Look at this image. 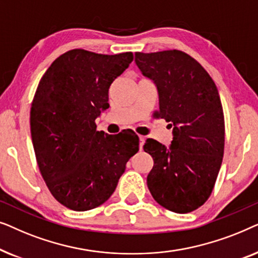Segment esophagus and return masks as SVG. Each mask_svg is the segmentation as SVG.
Returning a JSON list of instances; mask_svg holds the SVG:
<instances>
[{
	"mask_svg": "<svg viewBox=\"0 0 258 258\" xmlns=\"http://www.w3.org/2000/svg\"><path fill=\"white\" fill-rule=\"evenodd\" d=\"M139 139H140V149L142 150L143 143H144V141H146V137H144V136H139Z\"/></svg>",
	"mask_w": 258,
	"mask_h": 258,
	"instance_id": "34e87169",
	"label": "esophagus"
}]
</instances>
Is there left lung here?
Instances as JSON below:
<instances>
[{"label": "left lung", "instance_id": "8db88e82", "mask_svg": "<svg viewBox=\"0 0 258 258\" xmlns=\"http://www.w3.org/2000/svg\"><path fill=\"white\" fill-rule=\"evenodd\" d=\"M135 63L156 86L157 116L170 122V146L148 139L154 167L147 184L165 209L186 214L209 199L224 153V116L218 90L206 69L179 50L136 52Z\"/></svg>", "mask_w": 258, "mask_h": 258}]
</instances>
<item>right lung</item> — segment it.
Instances as JSON below:
<instances>
[{"label": "right lung", "instance_id": "obj_1", "mask_svg": "<svg viewBox=\"0 0 258 258\" xmlns=\"http://www.w3.org/2000/svg\"><path fill=\"white\" fill-rule=\"evenodd\" d=\"M133 58V52L74 49L56 58L38 83L30 110L34 151L51 195L69 209L103 204L139 151L135 134L108 135L95 124L109 108L111 83Z\"/></svg>", "mask_w": 258, "mask_h": 258}]
</instances>
